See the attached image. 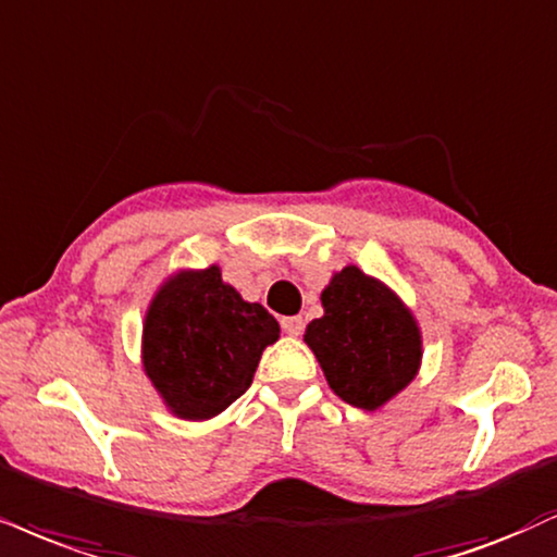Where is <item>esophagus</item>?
Masks as SVG:
<instances>
[{
    "label": "esophagus",
    "instance_id": "1",
    "mask_svg": "<svg viewBox=\"0 0 557 557\" xmlns=\"http://www.w3.org/2000/svg\"><path fill=\"white\" fill-rule=\"evenodd\" d=\"M283 332L290 334V337H300V334H304V319L300 317L283 319Z\"/></svg>",
    "mask_w": 557,
    "mask_h": 557
}]
</instances>
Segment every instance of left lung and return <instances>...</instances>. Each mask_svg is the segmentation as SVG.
<instances>
[{
    "instance_id": "obj_1",
    "label": "left lung",
    "mask_w": 557,
    "mask_h": 557,
    "mask_svg": "<svg viewBox=\"0 0 557 557\" xmlns=\"http://www.w3.org/2000/svg\"><path fill=\"white\" fill-rule=\"evenodd\" d=\"M324 317L306 326L326 384L360 410H381L412 384L423 363V332L410 306L379 277L347 264L321 290Z\"/></svg>"
}]
</instances>
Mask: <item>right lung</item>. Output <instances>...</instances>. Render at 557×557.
Segmentation results:
<instances>
[{
  "label": "right lung",
  "instance_id": "add662e5",
  "mask_svg": "<svg viewBox=\"0 0 557 557\" xmlns=\"http://www.w3.org/2000/svg\"><path fill=\"white\" fill-rule=\"evenodd\" d=\"M277 339V319L240 298L218 264L176 270L145 311L143 368L171 414L210 420L251 386L261 352Z\"/></svg>",
  "mask_w": 557,
  "mask_h": 557
}]
</instances>
